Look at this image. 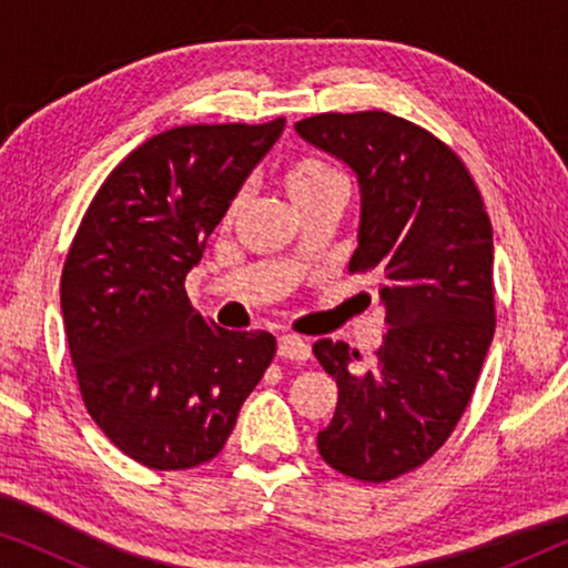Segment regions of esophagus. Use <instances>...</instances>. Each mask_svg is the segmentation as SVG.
I'll return each instance as SVG.
<instances>
[{
    "label": "esophagus",
    "instance_id": "34e87169",
    "mask_svg": "<svg viewBox=\"0 0 568 568\" xmlns=\"http://www.w3.org/2000/svg\"><path fill=\"white\" fill-rule=\"evenodd\" d=\"M276 354L282 359H310V344L300 336H278Z\"/></svg>",
    "mask_w": 568,
    "mask_h": 568
}]
</instances>
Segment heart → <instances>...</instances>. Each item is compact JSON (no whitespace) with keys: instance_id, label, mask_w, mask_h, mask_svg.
Segmentation results:
<instances>
[{"instance_id":"1","label":"heart","mask_w":568,"mask_h":568,"mask_svg":"<svg viewBox=\"0 0 568 568\" xmlns=\"http://www.w3.org/2000/svg\"><path fill=\"white\" fill-rule=\"evenodd\" d=\"M284 189L290 193L292 204L302 209L307 206L310 201L325 196V193L336 191V189H346L344 185V178H341L336 170H333L328 162L323 160H315V158H300V160H292L290 165L284 170ZM240 201L243 199H235L230 206V216L237 214L240 209Z\"/></svg>"}]
</instances>
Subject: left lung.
Here are the masks:
<instances>
[{"mask_svg":"<svg viewBox=\"0 0 568 568\" xmlns=\"http://www.w3.org/2000/svg\"><path fill=\"white\" fill-rule=\"evenodd\" d=\"M294 131L344 162L359 185V235L348 261L379 282L387 333L375 359L321 338L338 403L317 434L344 476L398 478L445 445L468 406L494 338V235L460 158L385 111L323 113Z\"/></svg>","mask_w":568,"mask_h":568,"instance_id":"1","label":"left lung"}]
</instances>
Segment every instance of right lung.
Listing matches in <instances>:
<instances>
[{"mask_svg": "<svg viewBox=\"0 0 568 568\" xmlns=\"http://www.w3.org/2000/svg\"><path fill=\"white\" fill-rule=\"evenodd\" d=\"M282 131L284 119L162 131L105 178L77 230L61 313L82 400L146 468L220 455L274 359L271 333L220 328L183 284Z\"/></svg>", "mask_w": 568, "mask_h": 568, "instance_id": "obj_1", "label": "right lung"}]
</instances>
